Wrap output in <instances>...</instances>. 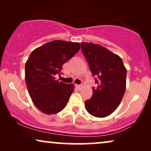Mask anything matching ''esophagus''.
<instances>
[{"label": "esophagus", "mask_w": 151, "mask_h": 151, "mask_svg": "<svg viewBox=\"0 0 151 151\" xmlns=\"http://www.w3.org/2000/svg\"><path fill=\"white\" fill-rule=\"evenodd\" d=\"M76 86H77V88H78V89H80V88H82V85L81 84H77V85H76Z\"/></svg>", "instance_id": "obj_1"}]
</instances>
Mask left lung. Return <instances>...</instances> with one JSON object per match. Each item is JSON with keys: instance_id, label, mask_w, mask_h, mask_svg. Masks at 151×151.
Returning a JSON list of instances; mask_svg holds the SVG:
<instances>
[{"instance_id": "obj_1", "label": "left lung", "mask_w": 151, "mask_h": 151, "mask_svg": "<svg viewBox=\"0 0 151 151\" xmlns=\"http://www.w3.org/2000/svg\"><path fill=\"white\" fill-rule=\"evenodd\" d=\"M86 58L98 87L93 88V96L84 102L88 113L104 117L114 112L124 95L127 69L121 58L109 49L93 43L81 42Z\"/></svg>"}]
</instances>
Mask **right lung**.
I'll list each match as a JSON object with an SVG mask.
<instances>
[{
  "label": "right lung",
  "instance_id": "add662e5",
  "mask_svg": "<svg viewBox=\"0 0 151 151\" xmlns=\"http://www.w3.org/2000/svg\"><path fill=\"white\" fill-rule=\"evenodd\" d=\"M79 42L53 40L31 53L25 64V82L29 94L37 108L47 115L63 110L72 93L73 84L55 80L63 65L78 53Z\"/></svg>",
  "mask_w": 151,
  "mask_h": 151
}]
</instances>
